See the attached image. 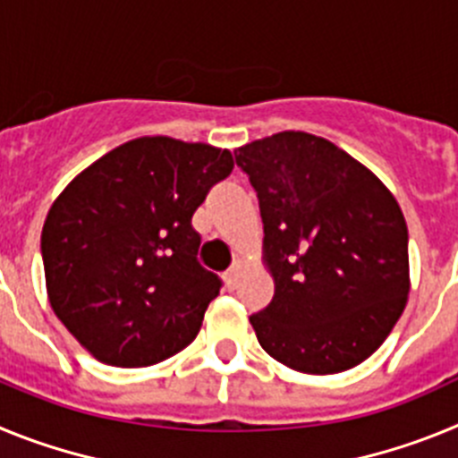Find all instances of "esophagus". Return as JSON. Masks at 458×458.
Listing matches in <instances>:
<instances>
[{
	"mask_svg": "<svg viewBox=\"0 0 458 458\" xmlns=\"http://www.w3.org/2000/svg\"><path fill=\"white\" fill-rule=\"evenodd\" d=\"M241 270H242V264H241V261H236V264H233L232 268H229V270H226V273H225L226 286H229V289H233V286H236L238 277H241Z\"/></svg>",
	"mask_w": 458,
	"mask_h": 458,
	"instance_id": "34e87169",
	"label": "esophagus"
}]
</instances>
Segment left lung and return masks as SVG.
Instances as JSON below:
<instances>
[{
  "mask_svg": "<svg viewBox=\"0 0 458 458\" xmlns=\"http://www.w3.org/2000/svg\"><path fill=\"white\" fill-rule=\"evenodd\" d=\"M275 277L250 317L261 349L305 374L365 362L406 307L408 229L390 190L323 137L277 132L238 148Z\"/></svg>",
  "mask_w": 458,
  "mask_h": 458,
  "instance_id": "left-lung-1",
  "label": "left lung"
}]
</instances>
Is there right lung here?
<instances>
[{
    "label": "right lung",
    "mask_w": 458,
    "mask_h": 458,
    "mask_svg": "<svg viewBox=\"0 0 458 458\" xmlns=\"http://www.w3.org/2000/svg\"><path fill=\"white\" fill-rule=\"evenodd\" d=\"M232 169L229 151L140 137L59 194L40 233L47 295L93 358L131 369L192 344L222 289L197 259L192 216Z\"/></svg>",
    "instance_id": "right-lung-1"
}]
</instances>
